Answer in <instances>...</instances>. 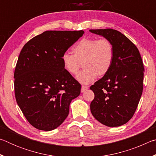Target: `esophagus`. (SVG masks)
Listing matches in <instances>:
<instances>
[{"label": "esophagus", "instance_id": "obj_1", "mask_svg": "<svg viewBox=\"0 0 156 156\" xmlns=\"http://www.w3.org/2000/svg\"><path fill=\"white\" fill-rule=\"evenodd\" d=\"M88 89H89V87L88 86H84V85H83V86H82V88H81V92H82V93H83V92H84L85 91L87 90Z\"/></svg>", "mask_w": 156, "mask_h": 156}]
</instances>
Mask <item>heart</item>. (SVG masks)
Segmentation results:
<instances>
[{
	"label": "heart",
	"instance_id": "1",
	"mask_svg": "<svg viewBox=\"0 0 156 156\" xmlns=\"http://www.w3.org/2000/svg\"><path fill=\"white\" fill-rule=\"evenodd\" d=\"M73 54L65 52L62 56L65 69L74 76L82 67L84 70L77 76V80L83 84H89L109 72L114 57L112 42L107 38H84L73 49Z\"/></svg>",
	"mask_w": 156,
	"mask_h": 156
}]
</instances>
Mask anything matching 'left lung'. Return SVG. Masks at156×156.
Returning a JSON list of instances; mask_svg holds the SVG:
<instances>
[{
  "instance_id": "obj_1",
  "label": "left lung",
  "mask_w": 156,
  "mask_h": 156,
  "mask_svg": "<svg viewBox=\"0 0 156 156\" xmlns=\"http://www.w3.org/2000/svg\"><path fill=\"white\" fill-rule=\"evenodd\" d=\"M89 31L110 40L114 50L109 71L90 87L95 95L91 112L107 126L125 125L133 117L143 90L144 68L140 54L120 31L113 29Z\"/></svg>"
}]
</instances>
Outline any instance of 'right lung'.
Segmentation results:
<instances>
[{
	"mask_svg": "<svg viewBox=\"0 0 156 156\" xmlns=\"http://www.w3.org/2000/svg\"><path fill=\"white\" fill-rule=\"evenodd\" d=\"M80 31H46L26 43L14 71L17 104L34 127L54 130L64 122L81 85L65 69L62 56L83 35Z\"/></svg>",
	"mask_w": 156,
	"mask_h": 156,
	"instance_id": "add662e5",
	"label": "right lung"
}]
</instances>
